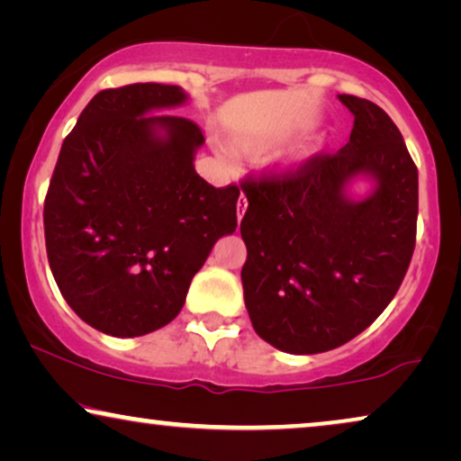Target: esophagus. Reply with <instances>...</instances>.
Here are the masks:
<instances>
[{
  "label": "esophagus",
  "instance_id": "esophagus-1",
  "mask_svg": "<svg viewBox=\"0 0 461 461\" xmlns=\"http://www.w3.org/2000/svg\"><path fill=\"white\" fill-rule=\"evenodd\" d=\"M237 207H239V212H237V220H239V222H241L243 216H245V210H248V199H245L243 194H241V197H239V201H237Z\"/></svg>",
  "mask_w": 461,
  "mask_h": 461
}]
</instances>
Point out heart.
I'll return each mask as SVG.
<instances>
[{
	"label": "heart",
	"mask_w": 461,
	"mask_h": 461,
	"mask_svg": "<svg viewBox=\"0 0 461 461\" xmlns=\"http://www.w3.org/2000/svg\"><path fill=\"white\" fill-rule=\"evenodd\" d=\"M276 144H279V140H258V138H251V136H239L235 140V153L241 155V157H260L264 153H268L270 149H275ZM323 149V144H312V147H308L304 150H300L298 155L294 157L292 161L287 163L289 167H298L302 166V163L311 159V157H314L319 153V150ZM220 155L224 157V159H232V153L229 149H220Z\"/></svg>",
	"instance_id": "heart-1"
}]
</instances>
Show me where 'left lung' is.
<instances>
[{
    "label": "left lung",
    "mask_w": 461,
    "mask_h": 461,
    "mask_svg": "<svg viewBox=\"0 0 461 461\" xmlns=\"http://www.w3.org/2000/svg\"><path fill=\"white\" fill-rule=\"evenodd\" d=\"M350 140L294 174L245 182V308L264 342L289 355L333 350L367 330L399 292L418 224V167L371 100L338 94ZM355 181L367 194L355 195Z\"/></svg>",
    "instance_id": "1"
}]
</instances>
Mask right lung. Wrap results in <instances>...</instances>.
Here are the masks:
<instances>
[{"mask_svg": "<svg viewBox=\"0 0 461 461\" xmlns=\"http://www.w3.org/2000/svg\"><path fill=\"white\" fill-rule=\"evenodd\" d=\"M186 103L180 86L103 90L62 142L43 205L50 268L75 314L106 336L178 317L212 248L237 229L239 188L194 172L205 138L166 113Z\"/></svg>", "mask_w": 461, "mask_h": 461, "instance_id": "add662e5", "label": "right lung"}]
</instances>
